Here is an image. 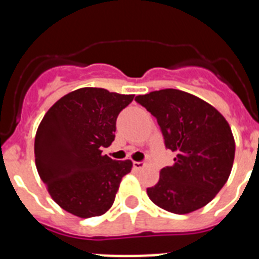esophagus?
Instances as JSON below:
<instances>
[{
    "label": "esophagus",
    "instance_id": "1",
    "mask_svg": "<svg viewBox=\"0 0 259 259\" xmlns=\"http://www.w3.org/2000/svg\"><path fill=\"white\" fill-rule=\"evenodd\" d=\"M145 167V162H134V168L135 170H141V168H144Z\"/></svg>",
    "mask_w": 259,
    "mask_h": 259
}]
</instances>
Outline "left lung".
<instances>
[{
    "label": "left lung",
    "mask_w": 259,
    "mask_h": 259,
    "mask_svg": "<svg viewBox=\"0 0 259 259\" xmlns=\"http://www.w3.org/2000/svg\"><path fill=\"white\" fill-rule=\"evenodd\" d=\"M161 128L166 149L175 153L172 166L146 189L150 200L175 214H188L209 203L227 182L235 158L230 124L218 110L178 89L137 96Z\"/></svg>",
    "instance_id": "left-lung-1"
}]
</instances>
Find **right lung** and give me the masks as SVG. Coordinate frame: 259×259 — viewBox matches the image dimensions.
I'll list each match as a JSON object with an SVG mask.
<instances>
[{"instance_id": "obj_1", "label": "right lung", "mask_w": 259, "mask_h": 259, "mask_svg": "<svg viewBox=\"0 0 259 259\" xmlns=\"http://www.w3.org/2000/svg\"><path fill=\"white\" fill-rule=\"evenodd\" d=\"M134 95L80 88L63 96L41 120L35 161L41 180L59 206L80 218L102 215L115 200L131 161L102 154L115 139L116 118Z\"/></svg>"}]
</instances>
